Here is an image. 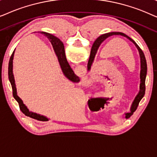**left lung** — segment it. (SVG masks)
<instances>
[{
    "instance_id": "obj_1",
    "label": "left lung",
    "mask_w": 157,
    "mask_h": 157,
    "mask_svg": "<svg viewBox=\"0 0 157 157\" xmlns=\"http://www.w3.org/2000/svg\"><path fill=\"white\" fill-rule=\"evenodd\" d=\"M113 35H120V36H124V37H126L128 39H129L131 41L134 43V45L137 48V49L139 50V55H140V58H141L140 91H139V94L136 96V97L135 98L134 102H133L132 108H131V112L126 113V119H128V118H129L133 114V113H134V111L136 110L137 107H138L139 103L140 102V101L141 100V98L144 97V94H145V81H146V77H147V61H146V59H145V56H144V54L143 51H141V49L139 48V46L136 44V43L135 42L134 40L132 39L130 37H128V36H126V34L121 33V32H111V33H105V34H104V35H101L95 40V42L94 43L93 46H92L91 53H90V57L89 59V62H88V69L89 70L90 68H91V64L94 61V56H95L96 51H97L98 48L99 47L101 44V43L104 41L105 39H106L107 38L109 37V36H111Z\"/></svg>"
}]
</instances>
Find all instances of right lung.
<instances>
[{
  "mask_svg": "<svg viewBox=\"0 0 157 157\" xmlns=\"http://www.w3.org/2000/svg\"><path fill=\"white\" fill-rule=\"evenodd\" d=\"M40 33L44 35L46 37L48 38V40H50L51 44L54 48L55 52L56 53L58 59H59V61L60 65H61V69L63 71V73L64 75L69 79V80L74 81V82H78L79 81V78L74 74L73 70L71 68V66L68 64L67 60L66 58L65 54V51H64V46L63 43L60 40L59 38L56 37V36L51 35V34L46 33V32H40ZM13 54L14 51L13 52L10 58L9 63H8V78H9L10 83L11 84L12 89H13V95L15 99L17 101V102L18 103L19 107L21 111L24 113L25 116L32 118V119L38 120V121H48V119L46 117L40 116L37 113L31 112L29 111V109H27V107L23 104L22 100L17 96V92H16V84H15V80L13 74Z\"/></svg>",
  "mask_w": 157,
  "mask_h": 157,
  "instance_id": "right-lung-1",
  "label": "right lung"
}]
</instances>
